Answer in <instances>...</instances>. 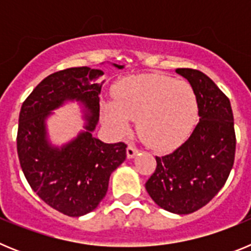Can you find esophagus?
Returning a JSON list of instances; mask_svg holds the SVG:
<instances>
[{
  "label": "esophagus",
  "mask_w": 251,
  "mask_h": 251,
  "mask_svg": "<svg viewBox=\"0 0 251 251\" xmlns=\"http://www.w3.org/2000/svg\"><path fill=\"white\" fill-rule=\"evenodd\" d=\"M138 148L136 147V146H133V145H128L127 147V157L128 158H134V157L138 154Z\"/></svg>",
  "instance_id": "esophagus-1"
}]
</instances>
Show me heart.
Here are the masks:
<instances>
[{
	"mask_svg": "<svg viewBox=\"0 0 251 251\" xmlns=\"http://www.w3.org/2000/svg\"><path fill=\"white\" fill-rule=\"evenodd\" d=\"M105 104L106 121L123 136L137 119L142 139L156 150H170L185 141L197 118V99L187 81L163 74L124 77Z\"/></svg>",
	"mask_w": 251,
	"mask_h": 251,
	"instance_id": "1",
	"label": "heart"
}]
</instances>
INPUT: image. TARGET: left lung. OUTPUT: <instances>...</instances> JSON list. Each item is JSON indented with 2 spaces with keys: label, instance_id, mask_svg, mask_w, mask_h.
<instances>
[{
  "label": "left lung",
  "instance_id": "left-lung-1",
  "mask_svg": "<svg viewBox=\"0 0 251 251\" xmlns=\"http://www.w3.org/2000/svg\"><path fill=\"white\" fill-rule=\"evenodd\" d=\"M176 73L194 88L200 122L181 147L156 157V171L146 190L163 210L187 215L210 202L225 185L234 165L236 138L231 104L216 84L195 69H176Z\"/></svg>",
  "mask_w": 251,
  "mask_h": 251
}]
</instances>
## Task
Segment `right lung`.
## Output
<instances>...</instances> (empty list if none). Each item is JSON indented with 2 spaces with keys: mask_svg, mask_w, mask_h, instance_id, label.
Wrapping results in <instances>:
<instances>
[{
  "mask_svg": "<svg viewBox=\"0 0 251 251\" xmlns=\"http://www.w3.org/2000/svg\"><path fill=\"white\" fill-rule=\"evenodd\" d=\"M103 74L88 66L54 73L32 90L20 112L17 154L22 172L44 202L72 217L97 208L108 191L110 175L127 157L123 142L109 145L93 137L104 83L97 80ZM66 101L83 105L87 123L74 140L57 148L48 141L46 119Z\"/></svg>",
  "mask_w": 251,
  "mask_h": 251,
  "instance_id": "add662e5",
  "label": "right lung"
}]
</instances>
